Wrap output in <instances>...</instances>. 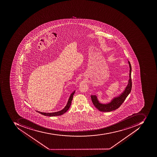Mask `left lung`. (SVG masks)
Here are the masks:
<instances>
[{
	"mask_svg": "<svg viewBox=\"0 0 157 157\" xmlns=\"http://www.w3.org/2000/svg\"><path fill=\"white\" fill-rule=\"evenodd\" d=\"M128 63L130 67L129 80L127 86L126 87L125 89L121 94L118 97L113 98L110 102L106 104H102L99 102V101L98 99L97 96L96 95H91L93 104L99 111L102 112H110L117 109L124 103L127 96L131 91L132 86L131 79L132 67L130 62H129V61H128Z\"/></svg>",
	"mask_w": 157,
	"mask_h": 157,
	"instance_id": "left-lung-1",
	"label": "left lung"
}]
</instances>
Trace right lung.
Here are the masks:
<instances>
[{
	"label": "right lung",
	"instance_id": "add662e5",
	"mask_svg": "<svg viewBox=\"0 0 157 157\" xmlns=\"http://www.w3.org/2000/svg\"><path fill=\"white\" fill-rule=\"evenodd\" d=\"M75 91L71 94L70 97L69 99H68L67 105H66L65 107H64L63 109H62V110H60V111H57V112H55V113H42V112H40V111H37L39 113L41 114L42 115H43L44 116H49V117H53V116H59L63 114L64 113H65L66 111H67V110L69 109V108L70 107L71 105V101H72V99H73V97H74V95L75 94Z\"/></svg>",
	"mask_w": 157,
	"mask_h": 157
}]
</instances>
